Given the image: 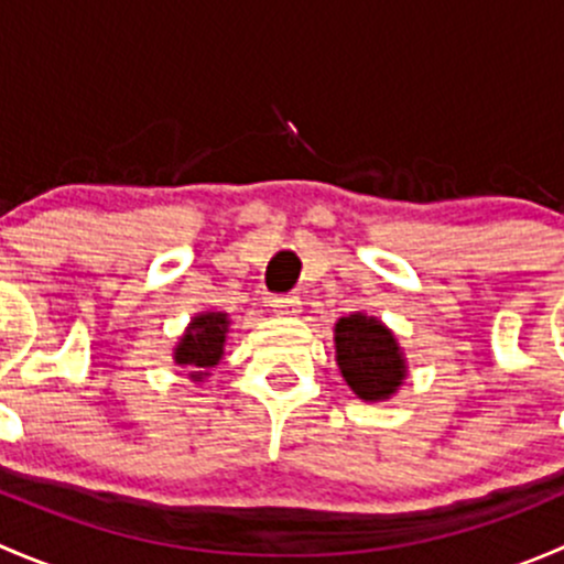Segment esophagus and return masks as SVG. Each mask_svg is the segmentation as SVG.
I'll list each match as a JSON object with an SVG mask.
<instances>
[{"label":"esophagus","instance_id":"1","mask_svg":"<svg viewBox=\"0 0 564 564\" xmlns=\"http://www.w3.org/2000/svg\"><path fill=\"white\" fill-rule=\"evenodd\" d=\"M270 305L275 308L278 316H286V318H294L300 316V297L297 294H281V297H272Z\"/></svg>","mask_w":564,"mask_h":564}]
</instances>
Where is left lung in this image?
<instances>
[{
    "instance_id": "obj_1",
    "label": "left lung",
    "mask_w": 564,
    "mask_h": 564,
    "mask_svg": "<svg viewBox=\"0 0 564 564\" xmlns=\"http://www.w3.org/2000/svg\"><path fill=\"white\" fill-rule=\"evenodd\" d=\"M335 360L362 401H388L406 379V360L395 335L379 318L349 314L335 324Z\"/></svg>"
}]
</instances>
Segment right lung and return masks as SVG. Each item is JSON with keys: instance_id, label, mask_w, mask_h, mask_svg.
Here are the masks:
<instances>
[{"instance_id": "1", "label": "right lung", "mask_w": 564, "mask_h": 564, "mask_svg": "<svg viewBox=\"0 0 564 564\" xmlns=\"http://www.w3.org/2000/svg\"><path fill=\"white\" fill-rule=\"evenodd\" d=\"M226 333H229V316L220 314V311L218 314L207 311V314L193 316L185 335L176 344L174 362L191 368L193 382H202L209 368L218 366L220 357H224Z\"/></svg>"}]
</instances>
